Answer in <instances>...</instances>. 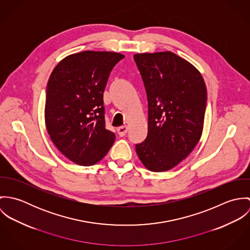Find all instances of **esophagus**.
<instances>
[{
	"label": "esophagus",
	"instance_id": "1",
	"mask_svg": "<svg viewBox=\"0 0 250 250\" xmlns=\"http://www.w3.org/2000/svg\"><path fill=\"white\" fill-rule=\"evenodd\" d=\"M127 132H128V126H126V125L121 126L117 129V133L120 137H124L127 134Z\"/></svg>",
	"mask_w": 250,
	"mask_h": 250
}]
</instances>
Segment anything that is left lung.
<instances>
[{
	"instance_id": "obj_1",
	"label": "left lung",
	"mask_w": 250,
	"mask_h": 250,
	"mask_svg": "<svg viewBox=\"0 0 250 250\" xmlns=\"http://www.w3.org/2000/svg\"><path fill=\"white\" fill-rule=\"evenodd\" d=\"M134 60L148 101V134L136 151L147 169L167 171L186 159L201 138L205 82L191 63L171 52L136 54Z\"/></svg>"
}]
</instances>
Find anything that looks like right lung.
Instances as JSON below:
<instances>
[{"label": "right lung", "mask_w": 250, "mask_h": 250, "mask_svg": "<svg viewBox=\"0 0 250 250\" xmlns=\"http://www.w3.org/2000/svg\"><path fill=\"white\" fill-rule=\"evenodd\" d=\"M125 56L84 51L64 58L51 73L45 123L56 147L73 163L92 166L114 143L106 129L103 93L114 65Z\"/></svg>", "instance_id": "1"}]
</instances>
